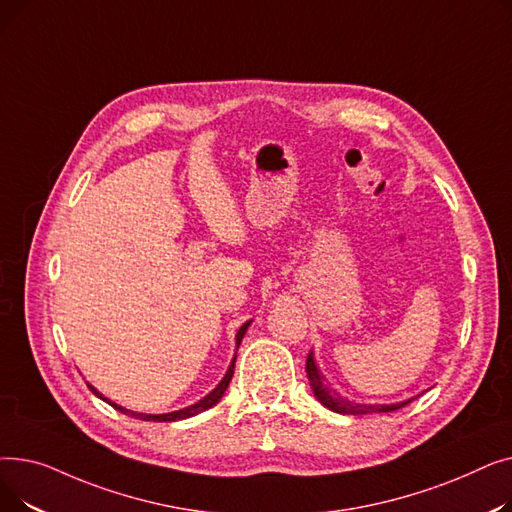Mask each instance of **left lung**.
<instances>
[{
	"label": "left lung",
	"mask_w": 512,
	"mask_h": 512,
	"mask_svg": "<svg viewBox=\"0 0 512 512\" xmlns=\"http://www.w3.org/2000/svg\"><path fill=\"white\" fill-rule=\"evenodd\" d=\"M307 378L311 384V390L315 394V398L321 402V405L328 407L330 411L342 413V415H367V413H390V411H398L402 407H407L409 402H413L417 396L402 400V402H394V405H361V402H353L342 398L336 390H332L324 378V373L319 371L313 353H309L307 357Z\"/></svg>",
	"instance_id": "obj_1"
}]
</instances>
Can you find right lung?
<instances>
[{"instance_id":"right-lung-1","label":"right lung","mask_w":512,"mask_h":512,"mask_svg":"<svg viewBox=\"0 0 512 512\" xmlns=\"http://www.w3.org/2000/svg\"><path fill=\"white\" fill-rule=\"evenodd\" d=\"M251 326V321H247V324H242L240 326V330L236 332V346L240 344V340L245 338V334H247V328ZM234 363H236V357L232 359V363H230V367H228V371H226V375L222 378V382L215 386L205 398H201L199 402H195V405H191V407H186V409H180V411H172V413H161V415H147V413H137V411H128V409H124V407H120V405H116V402H112L110 398H105L97 388H93L91 384H87L89 388H91V392L95 394V396H99L101 400H105L107 405H112L114 409H118L120 413H124V415H130V417H134V419H141V421H180V419H188V417H195V415H199V413H203V411H207V409H211L213 405H218V402L222 400V396H224V392H226V388H228V384H230V380H232V375H234Z\"/></svg>"}]
</instances>
